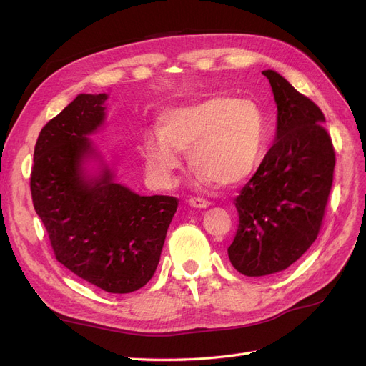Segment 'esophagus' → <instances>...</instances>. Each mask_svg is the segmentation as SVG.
I'll return each mask as SVG.
<instances>
[{"label": "esophagus", "instance_id": "1", "mask_svg": "<svg viewBox=\"0 0 366 366\" xmlns=\"http://www.w3.org/2000/svg\"><path fill=\"white\" fill-rule=\"evenodd\" d=\"M189 204L192 206V207H200V209H206L210 203L206 200V198H202V197H191L189 200Z\"/></svg>", "mask_w": 366, "mask_h": 366}]
</instances>
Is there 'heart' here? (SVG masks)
Here are the masks:
<instances>
[{"label":"heart","mask_w":366,"mask_h":366,"mask_svg":"<svg viewBox=\"0 0 366 366\" xmlns=\"http://www.w3.org/2000/svg\"><path fill=\"white\" fill-rule=\"evenodd\" d=\"M159 129L148 131L140 148L148 179L159 187L174 183L180 151H187L198 182L232 186L258 169L269 145L267 117L249 99L214 96L168 109Z\"/></svg>","instance_id":"heart-1"}]
</instances>
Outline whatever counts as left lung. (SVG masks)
Masks as SVG:
<instances>
[{"label":"left lung","mask_w":366,"mask_h":366,"mask_svg":"<svg viewBox=\"0 0 366 366\" xmlns=\"http://www.w3.org/2000/svg\"><path fill=\"white\" fill-rule=\"evenodd\" d=\"M278 107L276 139L235 198L238 229L227 249L246 276L290 267L313 244L325 215L336 164L320 108L273 70H265Z\"/></svg>","instance_id":"obj_1"}]
</instances>
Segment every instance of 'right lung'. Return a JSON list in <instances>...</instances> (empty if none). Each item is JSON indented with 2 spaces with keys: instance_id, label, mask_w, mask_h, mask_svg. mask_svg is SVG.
<instances>
[{
  "instance_id": "add662e5",
  "label": "right lung",
  "mask_w": 366,
  "mask_h": 366,
  "mask_svg": "<svg viewBox=\"0 0 366 366\" xmlns=\"http://www.w3.org/2000/svg\"><path fill=\"white\" fill-rule=\"evenodd\" d=\"M107 97L79 94L41 129L30 191L56 259L108 293H131L156 273L179 200L134 194L108 168L85 177L88 136L102 125Z\"/></svg>"
}]
</instances>
